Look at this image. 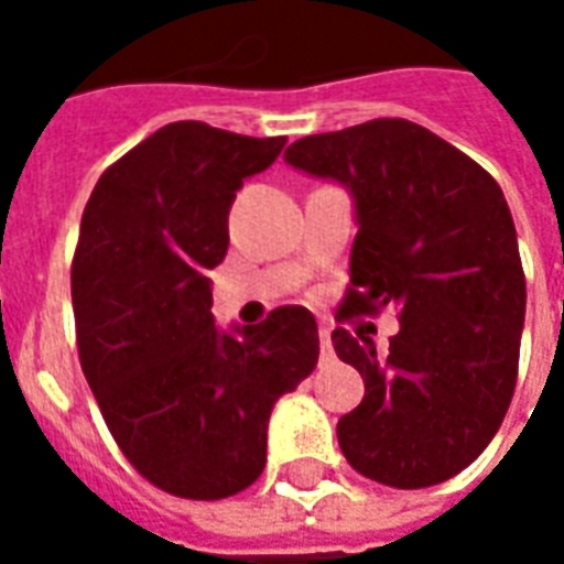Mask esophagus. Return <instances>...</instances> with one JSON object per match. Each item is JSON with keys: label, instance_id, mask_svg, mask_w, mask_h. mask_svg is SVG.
Returning <instances> with one entry per match:
<instances>
[{"label": "esophagus", "instance_id": "1", "mask_svg": "<svg viewBox=\"0 0 564 564\" xmlns=\"http://www.w3.org/2000/svg\"><path fill=\"white\" fill-rule=\"evenodd\" d=\"M319 350H323V356H332V326L329 323H319Z\"/></svg>", "mask_w": 564, "mask_h": 564}]
</instances>
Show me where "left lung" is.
Here are the masks:
<instances>
[{
  "instance_id": "obj_1",
  "label": "left lung",
  "mask_w": 564,
  "mask_h": 564,
  "mask_svg": "<svg viewBox=\"0 0 564 564\" xmlns=\"http://www.w3.org/2000/svg\"><path fill=\"white\" fill-rule=\"evenodd\" d=\"M286 162L335 177L359 232L335 319L395 311L390 350L338 326L332 347L366 380L338 420L362 477L395 489L468 468L508 414L525 319L517 229L496 177L420 123L380 117L293 141Z\"/></svg>"
}]
</instances>
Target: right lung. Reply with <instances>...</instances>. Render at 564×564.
Masks as SVG:
<instances>
[{
    "mask_svg": "<svg viewBox=\"0 0 564 564\" xmlns=\"http://www.w3.org/2000/svg\"><path fill=\"white\" fill-rule=\"evenodd\" d=\"M283 144L169 123L105 169L80 217V368L117 447L169 496L217 501L253 484L271 408L317 366L307 307H274L238 335L210 317L208 271L229 247L235 189Z\"/></svg>",
    "mask_w": 564,
    "mask_h": 564,
    "instance_id": "right-lung-1",
    "label": "right lung"
}]
</instances>
